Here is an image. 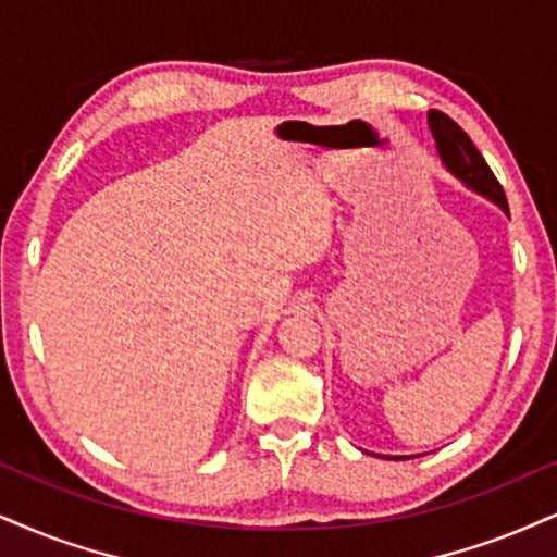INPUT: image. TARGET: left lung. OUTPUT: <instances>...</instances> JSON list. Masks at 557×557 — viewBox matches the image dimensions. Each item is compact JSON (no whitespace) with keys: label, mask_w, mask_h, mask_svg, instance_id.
Masks as SVG:
<instances>
[{"label":"left lung","mask_w":557,"mask_h":557,"mask_svg":"<svg viewBox=\"0 0 557 557\" xmlns=\"http://www.w3.org/2000/svg\"><path fill=\"white\" fill-rule=\"evenodd\" d=\"M429 126H431V134H434L436 149L438 154H442V162L446 168H449L465 185H470L472 190H478V194H483L485 198H491V201H496L500 209L509 214V203H506L504 188H500L496 175H493L488 162H485L483 154L478 152V147L472 144L470 136L442 111L429 113Z\"/></svg>","instance_id":"obj_1"}]
</instances>
